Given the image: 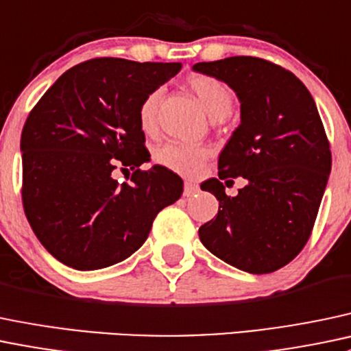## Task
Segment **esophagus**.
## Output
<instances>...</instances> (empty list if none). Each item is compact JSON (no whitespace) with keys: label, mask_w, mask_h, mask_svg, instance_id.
Segmentation results:
<instances>
[{"label":"esophagus","mask_w":351,"mask_h":351,"mask_svg":"<svg viewBox=\"0 0 351 351\" xmlns=\"http://www.w3.org/2000/svg\"><path fill=\"white\" fill-rule=\"evenodd\" d=\"M198 191V185L193 182H185V191H183V195L185 197H191V195H195Z\"/></svg>","instance_id":"esophagus-1"}]
</instances>
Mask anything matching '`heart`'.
<instances>
[{
    "label": "heart",
    "mask_w": 351,
    "mask_h": 351,
    "mask_svg": "<svg viewBox=\"0 0 351 351\" xmlns=\"http://www.w3.org/2000/svg\"><path fill=\"white\" fill-rule=\"evenodd\" d=\"M188 87L198 99L200 106L212 121H222L234 108L232 88L213 75L195 73L186 80ZM161 101V88H153L143 97L138 109L139 126L145 132H153L158 123V106ZM208 151L202 146L166 143L154 151V161L180 175H193L205 163Z\"/></svg>",
    "instance_id": "1"
}]
</instances>
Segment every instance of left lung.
I'll use <instances>...</instances> for the list:
<instances>
[{"instance_id": "left-lung-1", "label": "left lung", "mask_w": 351, "mask_h": 351, "mask_svg": "<svg viewBox=\"0 0 351 351\" xmlns=\"http://www.w3.org/2000/svg\"><path fill=\"white\" fill-rule=\"evenodd\" d=\"M193 70L223 80L241 101V124L220 153L219 178L202 183L219 200V213L198 228L200 241L241 271H278L308 242L331 171L315 99L293 72L264 58L228 57ZM237 176L247 185L228 197L221 180Z\"/></svg>"}]
</instances>
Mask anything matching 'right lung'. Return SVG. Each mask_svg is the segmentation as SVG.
Masks as SVG:
<instances>
[{"label":"right lung","mask_w":351,"mask_h":351,"mask_svg":"<svg viewBox=\"0 0 351 351\" xmlns=\"http://www.w3.org/2000/svg\"><path fill=\"white\" fill-rule=\"evenodd\" d=\"M180 62L92 58L62 73L21 131L23 200L33 232L62 264L94 271L128 259L165 206L183 193L176 173L149 161L138 109ZM117 164L133 169L117 184ZM123 169V168H121Z\"/></svg>","instance_id":"right-lung-1"}]
</instances>
